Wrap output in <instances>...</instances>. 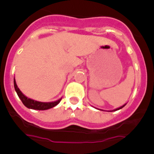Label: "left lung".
I'll list each match as a JSON object with an SVG mask.
<instances>
[{
  "mask_svg": "<svg viewBox=\"0 0 154 154\" xmlns=\"http://www.w3.org/2000/svg\"><path fill=\"white\" fill-rule=\"evenodd\" d=\"M126 104L123 105V106H122L119 107V108H117V109H113V110H109V111H107V112H113V111H116V110H119V109H120L123 108V107H124L125 106H126ZM99 110H103V109H99ZM103 111H104V110H103Z\"/></svg>",
  "mask_w": 154,
  "mask_h": 154,
  "instance_id": "left-lung-1",
  "label": "left lung"
}]
</instances>
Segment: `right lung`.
Instances as JSON below:
<instances>
[{
	"mask_svg": "<svg viewBox=\"0 0 154 154\" xmlns=\"http://www.w3.org/2000/svg\"><path fill=\"white\" fill-rule=\"evenodd\" d=\"M14 89H15L16 92H17V96L20 98L23 104L28 109H37V110H46L48 109L53 108L54 106H57L58 103H60L62 100V98L54 102H49V103H43V102H38L34 99H31L30 98H28L26 96H24V94L21 92V91L17 87V83H16L15 79L14 78Z\"/></svg>",
	"mask_w": 154,
	"mask_h": 154,
	"instance_id": "right-lung-1",
	"label": "right lung"
}]
</instances>
